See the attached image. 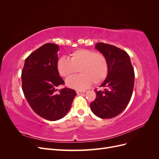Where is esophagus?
<instances>
[{
    "label": "esophagus",
    "mask_w": 159,
    "mask_h": 159,
    "mask_svg": "<svg viewBox=\"0 0 159 159\" xmlns=\"http://www.w3.org/2000/svg\"><path fill=\"white\" fill-rule=\"evenodd\" d=\"M76 93L78 95H80V94H81V93H85V91H80V90H77L76 91Z\"/></svg>",
    "instance_id": "esophagus-1"
}]
</instances>
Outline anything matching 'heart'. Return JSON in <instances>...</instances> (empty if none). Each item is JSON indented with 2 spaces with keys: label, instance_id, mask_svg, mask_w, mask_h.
Masks as SVG:
<instances>
[{
  "label": "heart",
  "instance_id": "1",
  "mask_svg": "<svg viewBox=\"0 0 159 159\" xmlns=\"http://www.w3.org/2000/svg\"><path fill=\"white\" fill-rule=\"evenodd\" d=\"M81 75L71 77L66 85L78 90L87 89L93 82L99 84L108 74L107 60L102 54L88 49H79L71 54V58L62 56L57 61L59 74L65 78L73 75L78 69Z\"/></svg>",
  "mask_w": 159,
  "mask_h": 159
}]
</instances>
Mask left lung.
Wrapping results in <instances>:
<instances>
[{
	"label": "left lung",
	"instance_id": "obj_1",
	"mask_svg": "<svg viewBox=\"0 0 159 159\" xmlns=\"http://www.w3.org/2000/svg\"><path fill=\"white\" fill-rule=\"evenodd\" d=\"M95 48L106 57L108 74L100 87L103 91H96V98L90 103L94 115L102 119L117 116L126 108L133 94L134 73L130 57L119 48L102 42Z\"/></svg>",
	"mask_w": 159,
	"mask_h": 159
}]
</instances>
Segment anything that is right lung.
Wrapping results in <instances>:
<instances>
[{
	"mask_svg": "<svg viewBox=\"0 0 159 159\" xmlns=\"http://www.w3.org/2000/svg\"><path fill=\"white\" fill-rule=\"evenodd\" d=\"M58 45L45 44L30 54L22 71V87L27 102L34 111L48 121L65 117L76 95L69 88L56 91L64 81L57 69Z\"/></svg>",
	"mask_w": 159,
	"mask_h": 159,
	"instance_id": "obj_1",
	"label": "right lung"
}]
</instances>
